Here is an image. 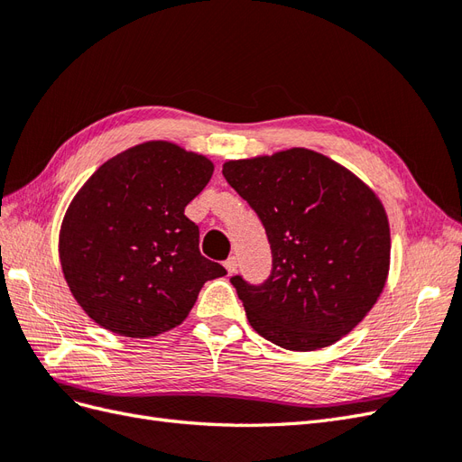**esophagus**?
Wrapping results in <instances>:
<instances>
[{
    "label": "esophagus",
    "instance_id": "34e87169",
    "mask_svg": "<svg viewBox=\"0 0 462 462\" xmlns=\"http://www.w3.org/2000/svg\"><path fill=\"white\" fill-rule=\"evenodd\" d=\"M223 265H226L227 273H235V272H236V265H239V262H236L235 256H229L226 262H223Z\"/></svg>",
    "mask_w": 462,
    "mask_h": 462
}]
</instances>
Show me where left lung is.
Returning <instances> with one entry per match:
<instances>
[{"label":"left lung","mask_w":462,"mask_h":462,"mask_svg":"<svg viewBox=\"0 0 462 462\" xmlns=\"http://www.w3.org/2000/svg\"><path fill=\"white\" fill-rule=\"evenodd\" d=\"M272 248L260 285L233 275L250 326L289 351L339 341L372 310L389 272L380 199L343 165L306 148L223 163Z\"/></svg>","instance_id":"obj_1"}]
</instances>
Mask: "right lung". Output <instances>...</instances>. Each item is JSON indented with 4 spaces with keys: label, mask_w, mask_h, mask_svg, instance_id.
I'll return each instance as SVG.
<instances>
[{
    "label": "right lung",
    "mask_w": 462,
    "mask_h": 462,
    "mask_svg": "<svg viewBox=\"0 0 462 462\" xmlns=\"http://www.w3.org/2000/svg\"><path fill=\"white\" fill-rule=\"evenodd\" d=\"M214 163L153 141L107 160L69 206L60 260L73 297L97 326L153 337L183 321L209 279L226 275L199 248L185 216Z\"/></svg>",
    "instance_id": "add662e5"
}]
</instances>
